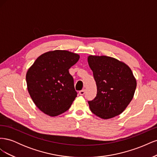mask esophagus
Returning a JSON list of instances; mask_svg holds the SVG:
<instances>
[{"label": "esophagus", "mask_w": 157, "mask_h": 157, "mask_svg": "<svg viewBox=\"0 0 157 157\" xmlns=\"http://www.w3.org/2000/svg\"><path fill=\"white\" fill-rule=\"evenodd\" d=\"M85 93V90L83 89L82 90H80V91H79V94L80 95V96H83V95Z\"/></svg>", "instance_id": "obj_1"}]
</instances>
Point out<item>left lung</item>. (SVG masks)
Returning <instances> with one entry per match:
<instances>
[{
	"mask_svg": "<svg viewBox=\"0 0 157 157\" xmlns=\"http://www.w3.org/2000/svg\"><path fill=\"white\" fill-rule=\"evenodd\" d=\"M88 64L93 71L97 94L88 101L91 111L103 119L120 115L130 103L136 88V80L128 66L105 56H90Z\"/></svg>",
	"mask_w": 157,
	"mask_h": 157,
	"instance_id": "left-lung-1",
	"label": "left lung"
}]
</instances>
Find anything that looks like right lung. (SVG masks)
I'll use <instances>...</instances> for the list:
<instances>
[{
	"label": "right lung",
	"mask_w": 157,
	"mask_h": 157,
	"mask_svg": "<svg viewBox=\"0 0 157 157\" xmlns=\"http://www.w3.org/2000/svg\"><path fill=\"white\" fill-rule=\"evenodd\" d=\"M79 58L67 50L50 51L40 56L27 71L28 92L36 106L46 115L63 113L77 97L69 69Z\"/></svg>",
	"instance_id": "right-lung-1"
}]
</instances>
